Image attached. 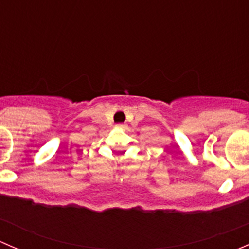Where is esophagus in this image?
<instances>
[{
    "label": "esophagus",
    "mask_w": 249,
    "mask_h": 249,
    "mask_svg": "<svg viewBox=\"0 0 249 249\" xmlns=\"http://www.w3.org/2000/svg\"><path fill=\"white\" fill-rule=\"evenodd\" d=\"M115 127H117V129H122V130H125L127 127V125L126 124H117L115 125Z\"/></svg>",
    "instance_id": "34e87169"
}]
</instances>
